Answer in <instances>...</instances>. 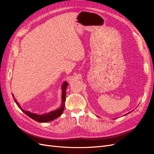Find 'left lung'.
Listing matches in <instances>:
<instances>
[{
    "instance_id": "obj_1",
    "label": "left lung",
    "mask_w": 154,
    "mask_h": 154,
    "mask_svg": "<svg viewBox=\"0 0 154 154\" xmlns=\"http://www.w3.org/2000/svg\"><path fill=\"white\" fill-rule=\"evenodd\" d=\"M129 113H130V112H129ZM129 113H127V114H125V115H127V114H129Z\"/></svg>"
}]
</instances>
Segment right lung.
<instances>
[{
  "label": "right lung",
  "instance_id": "add662e5",
  "mask_svg": "<svg viewBox=\"0 0 154 154\" xmlns=\"http://www.w3.org/2000/svg\"><path fill=\"white\" fill-rule=\"evenodd\" d=\"M68 83L66 81L63 83V84L62 85V104H61V106L60 107L59 109L51 111L49 113H46V114H37L35 113H31V112L29 111H27L23 109L22 107L20 106V104L18 103V101L15 100V97H14V95L12 94V96L14 98V101L16 103V104L17 105V106H18V108L20 109H21V110L24 112V114H26L27 116H29V118H31V119H34L35 121L39 123H46V122H49L51 121H53L55 119H57V118L60 117V116L62 115V114L63 113V112L64 110V108H65V102H66V89L67 87L68 86Z\"/></svg>",
  "mask_w": 154,
  "mask_h": 154
}]
</instances>
